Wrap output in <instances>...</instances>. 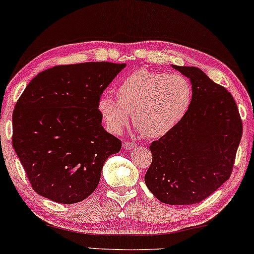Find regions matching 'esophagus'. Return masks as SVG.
Here are the masks:
<instances>
[{
    "label": "esophagus",
    "mask_w": 254,
    "mask_h": 254,
    "mask_svg": "<svg viewBox=\"0 0 254 254\" xmlns=\"http://www.w3.org/2000/svg\"><path fill=\"white\" fill-rule=\"evenodd\" d=\"M135 147H136V143H134V142H125V143H124V148L127 149V150L134 149Z\"/></svg>",
    "instance_id": "34e87169"
}]
</instances>
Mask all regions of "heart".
Segmentation results:
<instances>
[{"label":"heart","mask_w":254,"mask_h":254,"mask_svg":"<svg viewBox=\"0 0 254 254\" xmlns=\"http://www.w3.org/2000/svg\"><path fill=\"white\" fill-rule=\"evenodd\" d=\"M117 98L103 95L97 110L107 129L119 134L133 114L135 127L149 138L169 134L186 116L192 103V86L179 74L148 71L128 75L116 88Z\"/></svg>","instance_id":"b5f03b06"}]
</instances>
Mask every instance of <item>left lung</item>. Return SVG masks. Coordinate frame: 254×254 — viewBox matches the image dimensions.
Masks as SVG:
<instances>
[{"label":"left lung","instance_id":"obj_1","mask_svg":"<svg viewBox=\"0 0 254 254\" xmlns=\"http://www.w3.org/2000/svg\"><path fill=\"white\" fill-rule=\"evenodd\" d=\"M172 67L190 78L192 103L183 120L151 143L152 162L144 180L161 202L193 204L230 178L243 125L227 89L199 68Z\"/></svg>","mask_w":254,"mask_h":254}]
</instances>
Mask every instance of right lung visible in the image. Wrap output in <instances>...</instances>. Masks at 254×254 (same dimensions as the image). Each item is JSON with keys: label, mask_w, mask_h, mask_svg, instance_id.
I'll return each instance as SVG.
<instances>
[{"label": "right lung", "mask_w": 254, "mask_h": 254, "mask_svg": "<svg viewBox=\"0 0 254 254\" xmlns=\"http://www.w3.org/2000/svg\"><path fill=\"white\" fill-rule=\"evenodd\" d=\"M125 64L55 65L38 74L17 100L12 147L39 195L59 203L84 200L121 141L102 126L97 104Z\"/></svg>", "instance_id": "right-lung-1"}]
</instances>
